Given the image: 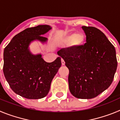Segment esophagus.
Instances as JSON below:
<instances>
[{
	"instance_id": "esophagus-1",
	"label": "esophagus",
	"mask_w": 120,
	"mask_h": 120,
	"mask_svg": "<svg viewBox=\"0 0 120 120\" xmlns=\"http://www.w3.org/2000/svg\"><path fill=\"white\" fill-rule=\"evenodd\" d=\"M61 63H62V65H65V61H64V60L63 59H61Z\"/></svg>"
}]
</instances>
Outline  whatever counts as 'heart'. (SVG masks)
Masks as SVG:
<instances>
[{
	"label": "heart",
	"instance_id": "heart-1",
	"mask_svg": "<svg viewBox=\"0 0 120 120\" xmlns=\"http://www.w3.org/2000/svg\"><path fill=\"white\" fill-rule=\"evenodd\" d=\"M65 40L71 41V44L74 47H78L83 43L85 41V36L82 34H72L65 37Z\"/></svg>",
	"mask_w": 120,
	"mask_h": 120
}]
</instances>
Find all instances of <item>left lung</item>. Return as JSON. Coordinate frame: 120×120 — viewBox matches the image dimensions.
<instances>
[{
	"label": "left lung",
	"instance_id": "left-lung-1",
	"mask_svg": "<svg viewBox=\"0 0 120 120\" xmlns=\"http://www.w3.org/2000/svg\"><path fill=\"white\" fill-rule=\"evenodd\" d=\"M86 43L61 49L58 55L69 70L68 85L73 96L82 99L97 97L112 83L117 68L115 47L103 33L82 26Z\"/></svg>",
	"mask_w": 120,
	"mask_h": 120
}]
</instances>
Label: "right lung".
<instances>
[{
  "mask_svg": "<svg viewBox=\"0 0 120 120\" xmlns=\"http://www.w3.org/2000/svg\"><path fill=\"white\" fill-rule=\"evenodd\" d=\"M49 25L27 28L12 38L4 49V76L11 88L28 99H39L47 96L52 80L61 66V58L47 62L41 54L34 55L29 45L34 41L45 43L43 37L50 30Z\"/></svg>",
  "mask_w": 120,
  "mask_h": 120,
  "instance_id": "add662e5",
  "label": "right lung"
}]
</instances>
